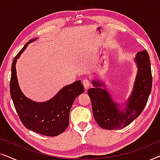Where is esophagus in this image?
<instances>
[{
  "label": "esophagus",
  "mask_w": 160,
  "mask_h": 160,
  "mask_svg": "<svg viewBox=\"0 0 160 160\" xmlns=\"http://www.w3.org/2000/svg\"><path fill=\"white\" fill-rule=\"evenodd\" d=\"M82 84H83V85H84V87L85 89L89 88V84H89V81L88 79H87V78H85V79L83 80Z\"/></svg>",
  "instance_id": "34e87169"
}]
</instances>
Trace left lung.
Masks as SVG:
<instances>
[{
	"label": "left lung",
	"mask_w": 160,
	"mask_h": 160,
	"mask_svg": "<svg viewBox=\"0 0 160 160\" xmlns=\"http://www.w3.org/2000/svg\"><path fill=\"white\" fill-rule=\"evenodd\" d=\"M138 73L132 95L127 102V108L119 110L102 83L93 81L95 88L88 90L94 118L100 128L106 130H119L132 122L142 113L152 91V75L149 55L146 50L135 56Z\"/></svg>",
	"instance_id": "1"
}]
</instances>
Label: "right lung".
<instances>
[{"mask_svg":"<svg viewBox=\"0 0 160 160\" xmlns=\"http://www.w3.org/2000/svg\"><path fill=\"white\" fill-rule=\"evenodd\" d=\"M29 41L15 56L12 65L10 94L21 122L29 130L47 136H57L64 132L69 124L70 111L77 96L84 92L81 81L67 85L49 101L36 102L26 98L17 82L16 62Z\"/></svg>","mask_w":160,"mask_h":160,"instance_id":"add662e5","label":"right lung"}]
</instances>
